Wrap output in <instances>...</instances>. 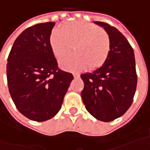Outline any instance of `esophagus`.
Returning a JSON list of instances; mask_svg holds the SVG:
<instances>
[{"instance_id": "1", "label": "esophagus", "mask_w": 150, "mask_h": 150, "mask_svg": "<svg viewBox=\"0 0 150 150\" xmlns=\"http://www.w3.org/2000/svg\"><path fill=\"white\" fill-rule=\"evenodd\" d=\"M79 76H80V74H79V73H73V77H74V78H79Z\"/></svg>"}]
</instances>
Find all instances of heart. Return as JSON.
<instances>
[{
    "instance_id": "b5f03b06",
    "label": "heart",
    "mask_w": 150,
    "mask_h": 150,
    "mask_svg": "<svg viewBox=\"0 0 150 150\" xmlns=\"http://www.w3.org/2000/svg\"><path fill=\"white\" fill-rule=\"evenodd\" d=\"M50 48L57 60H61L74 46L75 54L61 61L60 66L67 71H80L88 66L94 70L108 59L110 50V37L100 27L83 21L64 24L62 29H53L49 37Z\"/></svg>"
}]
</instances>
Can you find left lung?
<instances>
[{"mask_svg": "<svg viewBox=\"0 0 150 150\" xmlns=\"http://www.w3.org/2000/svg\"><path fill=\"white\" fill-rule=\"evenodd\" d=\"M94 23L109 35L111 50L103 66L81 74L84 83L81 96L90 114L110 122L124 114L133 103L137 86L134 52L117 28L103 21Z\"/></svg>", "mask_w": 150, "mask_h": 150, "instance_id": "obj_1", "label": "left lung"}]
</instances>
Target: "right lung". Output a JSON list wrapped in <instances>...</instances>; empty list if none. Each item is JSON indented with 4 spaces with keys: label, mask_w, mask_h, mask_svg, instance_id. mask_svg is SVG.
Segmentation results:
<instances>
[{
    "label": "right lung",
    "mask_w": 150,
    "mask_h": 150,
    "mask_svg": "<svg viewBox=\"0 0 150 150\" xmlns=\"http://www.w3.org/2000/svg\"><path fill=\"white\" fill-rule=\"evenodd\" d=\"M54 22L26 28L17 37L6 64L9 92L16 108L27 118L43 122L59 112L73 79L58 68L50 48Z\"/></svg>",
    "instance_id": "right-lung-1"
}]
</instances>
